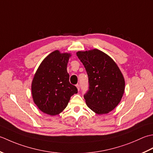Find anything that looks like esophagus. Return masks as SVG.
Wrapping results in <instances>:
<instances>
[{
    "instance_id": "34e87169",
    "label": "esophagus",
    "mask_w": 153,
    "mask_h": 153,
    "mask_svg": "<svg viewBox=\"0 0 153 153\" xmlns=\"http://www.w3.org/2000/svg\"><path fill=\"white\" fill-rule=\"evenodd\" d=\"M76 88H77L78 90H80V85H79V84H77V85H76Z\"/></svg>"
}]
</instances>
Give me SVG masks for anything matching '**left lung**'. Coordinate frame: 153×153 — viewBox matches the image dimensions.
Instances as JSON below:
<instances>
[{"label":"left lung","instance_id":"left-lung-1","mask_svg":"<svg viewBox=\"0 0 153 153\" xmlns=\"http://www.w3.org/2000/svg\"><path fill=\"white\" fill-rule=\"evenodd\" d=\"M85 67L89 87L84 95L88 107L98 114L109 113L120 102L125 89L123 74L110 57L98 49L78 51Z\"/></svg>","mask_w":153,"mask_h":153}]
</instances>
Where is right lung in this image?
Wrapping results in <instances>:
<instances>
[{"mask_svg": "<svg viewBox=\"0 0 153 153\" xmlns=\"http://www.w3.org/2000/svg\"><path fill=\"white\" fill-rule=\"evenodd\" d=\"M69 53L56 50L43 59L32 84L33 102L43 113L55 116L67 107L70 98L78 92L69 82L67 67Z\"/></svg>", "mask_w": 153, "mask_h": 153, "instance_id": "right-lung-1", "label": "right lung"}]
</instances>
